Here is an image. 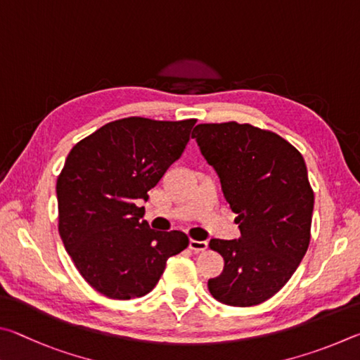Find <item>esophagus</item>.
Instances as JSON below:
<instances>
[{"label": "esophagus", "instance_id": "obj_1", "mask_svg": "<svg viewBox=\"0 0 360 360\" xmlns=\"http://www.w3.org/2000/svg\"><path fill=\"white\" fill-rule=\"evenodd\" d=\"M190 248L194 251V253H200V251H205L209 248V243L204 240H190Z\"/></svg>", "mask_w": 360, "mask_h": 360}]
</instances>
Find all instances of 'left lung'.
<instances>
[{"label":"left lung","instance_id":"1","mask_svg":"<svg viewBox=\"0 0 360 360\" xmlns=\"http://www.w3.org/2000/svg\"><path fill=\"white\" fill-rule=\"evenodd\" d=\"M193 137L240 229L234 240H210L224 269L209 291L231 307L262 304L289 281L310 243L314 194L304 156L275 132L236 122L198 124Z\"/></svg>","mask_w":360,"mask_h":360}]
</instances>
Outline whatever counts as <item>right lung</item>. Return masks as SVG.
Returning <instances> with one entry per match:
<instances>
[{"label": "right lung", "instance_id": "add662e5", "mask_svg": "<svg viewBox=\"0 0 360 360\" xmlns=\"http://www.w3.org/2000/svg\"><path fill=\"white\" fill-rule=\"evenodd\" d=\"M196 120L129 117L75 143L56 180L58 231L85 281L105 297L137 299L188 247L180 231L145 221L148 191L184 153Z\"/></svg>", "mask_w": 360, "mask_h": 360}]
</instances>
